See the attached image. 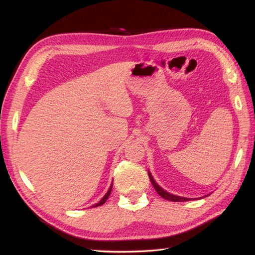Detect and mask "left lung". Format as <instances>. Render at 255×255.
<instances>
[{
    "label": "left lung",
    "instance_id": "8db88e82",
    "mask_svg": "<svg viewBox=\"0 0 255 255\" xmlns=\"http://www.w3.org/2000/svg\"><path fill=\"white\" fill-rule=\"evenodd\" d=\"M148 174H149L150 181H151V183H152V185H153L154 189L156 191V193H158L162 198H164V199H166V200H170V202H186V200H191V198H185V197H181V196H175V195L167 193L166 191H164L163 188L160 187V186L158 185V184L155 183V181L153 180V176L151 175V173H150L149 171H148Z\"/></svg>",
    "mask_w": 255,
    "mask_h": 255
}]
</instances>
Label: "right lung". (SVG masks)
Returning <instances> with one entry per match:
<instances>
[{"instance_id": "right-lung-1", "label": "right lung", "mask_w": 255, "mask_h": 255, "mask_svg": "<svg viewBox=\"0 0 255 255\" xmlns=\"http://www.w3.org/2000/svg\"><path fill=\"white\" fill-rule=\"evenodd\" d=\"M112 187H113V183H112V185H111V187H110V189H108V191H107V193L105 194V196L104 197H103L101 200H100V202L99 203H97V204H95V205H93V206H92V207H97V206H101V205H103V204H104L105 202H106V200H107V198L108 197H110V195H111V192H112Z\"/></svg>"}]
</instances>
